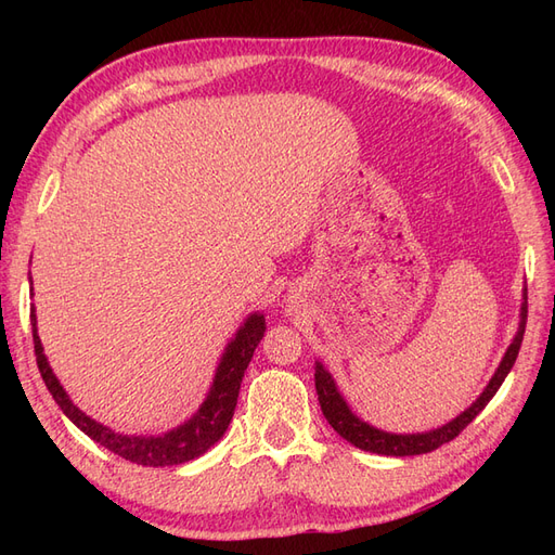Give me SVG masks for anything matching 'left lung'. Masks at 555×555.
<instances>
[{
	"label": "left lung",
	"instance_id": "1",
	"mask_svg": "<svg viewBox=\"0 0 555 555\" xmlns=\"http://www.w3.org/2000/svg\"><path fill=\"white\" fill-rule=\"evenodd\" d=\"M526 319H528V292L524 289V304H520V322H518V331L514 335L512 345L507 347L505 357H502L495 375L491 377V382L486 384L483 393L469 405L463 414H459L456 418H451L449 424L433 428L428 433H412V435H398V433H386L379 430L371 424L361 422L357 414H351L349 405L345 402V398L340 396L338 386H335L331 373L326 367L314 361V386H317V396H319V405H322V412L326 416V422L333 426V430L345 438L347 442H351L354 447L363 449V451H373V453H382V456H418V453H428L433 449H438L447 442H451L456 435L473 422V418L489 405V400L498 393V389L505 382V377L509 375L512 365L518 357L520 343H524V333H526Z\"/></svg>",
	"mask_w": 555,
	"mask_h": 555
}]
</instances>
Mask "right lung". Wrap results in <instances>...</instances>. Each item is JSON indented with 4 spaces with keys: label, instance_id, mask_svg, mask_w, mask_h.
<instances>
[{
    "label": "right lung",
    "instance_id": "1",
    "mask_svg": "<svg viewBox=\"0 0 555 555\" xmlns=\"http://www.w3.org/2000/svg\"><path fill=\"white\" fill-rule=\"evenodd\" d=\"M29 322H31V335H35V354H37L39 373L48 386L50 396H53L60 405V410L94 442L117 453V456H122L125 461H131L137 465H150V467L180 465V463L194 461L222 438L233 418V410H236L243 375L266 331L263 314L255 312L245 319V324L236 331V335H233L231 343L224 349L206 400L201 402V408L196 410V414H192V418H188V422L164 435H122V433L111 430L108 426L96 424L94 418H90L86 412L74 405L72 398L62 389L60 379L53 375V367L48 365V359L43 354V347L37 333L35 306L29 310Z\"/></svg>",
    "mask_w": 555,
    "mask_h": 555
}]
</instances>
